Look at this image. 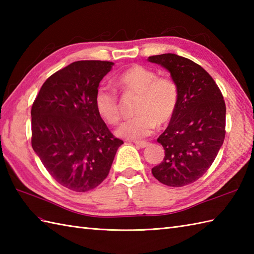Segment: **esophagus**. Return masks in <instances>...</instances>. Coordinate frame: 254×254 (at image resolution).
<instances>
[{
	"label": "esophagus",
	"instance_id": "obj_1",
	"mask_svg": "<svg viewBox=\"0 0 254 254\" xmlns=\"http://www.w3.org/2000/svg\"><path fill=\"white\" fill-rule=\"evenodd\" d=\"M135 143L137 146H139L141 148H145V147H147L148 145H149V143L148 142H145V141H136V142H134Z\"/></svg>",
	"mask_w": 254,
	"mask_h": 254
}]
</instances>
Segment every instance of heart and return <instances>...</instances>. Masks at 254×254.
<instances>
[{
  "label": "heart",
  "instance_id": "obj_1",
  "mask_svg": "<svg viewBox=\"0 0 254 254\" xmlns=\"http://www.w3.org/2000/svg\"><path fill=\"white\" fill-rule=\"evenodd\" d=\"M117 84L127 91L138 95L135 107L136 117L121 123L116 134L127 139L148 136L157 124L169 122L174 117L179 89L170 77H158V74L142 65H134L117 77ZM95 106L100 117L109 123L120 119V105L117 93L108 86H100L95 94Z\"/></svg>",
  "mask_w": 254,
  "mask_h": 254
}]
</instances>
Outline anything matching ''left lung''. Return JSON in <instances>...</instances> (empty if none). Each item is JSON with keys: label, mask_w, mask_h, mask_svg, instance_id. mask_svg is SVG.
Segmentation results:
<instances>
[{"label": "left lung", "mask_w": 254, "mask_h": 254, "mask_svg": "<svg viewBox=\"0 0 254 254\" xmlns=\"http://www.w3.org/2000/svg\"><path fill=\"white\" fill-rule=\"evenodd\" d=\"M147 60L166 68L179 89L175 115L157 138L165 157L152 174L168 187H185L207 171L222 147L225 101L212 76L189 59L165 53Z\"/></svg>", "instance_id": "8db88e82"}]
</instances>
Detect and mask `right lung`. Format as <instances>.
Wrapping results in <instances>:
<instances>
[{
  "label": "right lung",
  "mask_w": 254,
  "mask_h": 254,
  "mask_svg": "<svg viewBox=\"0 0 254 254\" xmlns=\"http://www.w3.org/2000/svg\"><path fill=\"white\" fill-rule=\"evenodd\" d=\"M112 62H73L48 78L31 108V146L53 179L75 192L98 187L123 142L95 106Z\"/></svg>",
  "instance_id": "add662e5"
}]
</instances>
